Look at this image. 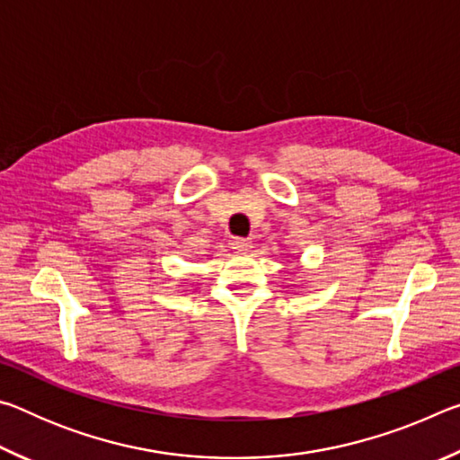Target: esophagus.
<instances>
[{"label":"esophagus","instance_id":"1","mask_svg":"<svg viewBox=\"0 0 460 460\" xmlns=\"http://www.w3.org/2000/svg\"><path fill=\"white\" fill-rule=\"evenodd\" d=\"M252 239H243V237H235L231 241V249L235 253H247L252 249Z\"/></svg>","mask_w":460,"mask_h":460}]
</instances>
